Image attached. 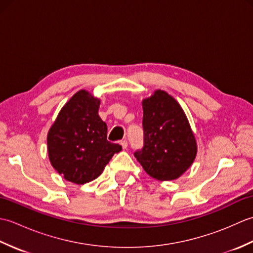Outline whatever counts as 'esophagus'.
Listing matches in <instances>:
<instances>
[{"label": "esophagus", "mask_w": 253, "mask_h": 253, "mask_svg": "<svg viewBox=\"0 0 253 253\" xmlns=\"http://www.w3.org/2000/svg\"><path fill=\"white\" fill-rule=\"evenodd\" d=\"M121 144H122L123 149H126V148H127V146H128V142H127L126 139H125V140H122V141H121Z\"/></svg>", "instance_id": "esophagus-1"}]
</instances>
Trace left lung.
Instances as JSON below:
<instances>
[{
	"label": "left lung",
	"instance_id": "obj_1",
	"mask_svg": "<svg viewBox=\"0 0 253 253\" xmlns=\"http://www.w3.org/2000/svg\"><path fill=\"white\" fill-rule=\"evenodd\" d=\"M143 147L135 157L147 173L159 180L178 178L197 154L196 139L180 107L163 90L142 101Z\"/></svg>",
	"mask_w": 253,
	"mask_h": 253
}]
</instances>
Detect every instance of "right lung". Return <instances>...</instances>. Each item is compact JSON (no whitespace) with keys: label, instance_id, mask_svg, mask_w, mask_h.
<instances>
[{"label":"right lung","instance_id":"add662e5","mask_svg":"<svg viewBox=\"0 0 253 253\" xmlns=\"http://www.w3.org/2000/svg\"><path fill=\"white\" fill-rule=\"evenodd\" d=\"M100 100L80 90L64 105L47 133L50 162L68 181L95 179L122 146L107 141V126L98 111Z\"/></svg>","mask_w":253,"mask_h":253}]
</instances>
